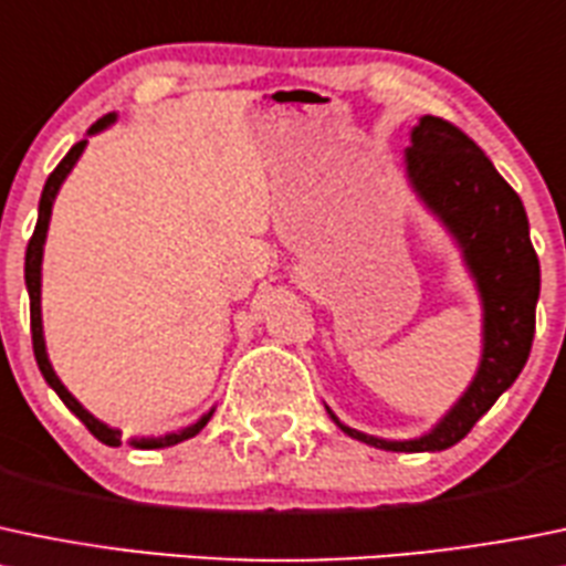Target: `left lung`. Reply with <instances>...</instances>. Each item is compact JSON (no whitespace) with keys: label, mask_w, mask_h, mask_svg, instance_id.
Wrapping results in <instances>:
<instances>
[{"label":"left lung","mask_w":566,"mask_h":566,"mask_svg":"<svg viewBox=\"0 0 566 566\" xmlns=\"http://www.w3.org/2000/svg\"><path fill=\"white\" fill-rule=\"evenodd\" d=\"M406 179L426 210L451 232L484 310L481 361L462 398L429 434L415 440H381L356 431L326 406L339 429L381 451H446L470 434L520 376L531 354L539 301V260L531 245L528 216L512 185L490 157L451 120L422 115L403 151Z\"/></svg>","instance_id":"obj_1"}]
</instances>
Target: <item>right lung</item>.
Returning <instances> with one entry per match:
<instances>
[{
    "instance_id": "1",
    "label": "right lung",
    "mask_w": 566,
    "mask_h": 566,
    "mask_svg": "<svg viewBox=\"0 0 566 566\" xmlns=\"http://www.w3.org/2000/svg\"><path fill=\"white\" fill-rule=\"evenodd\" d=\"M115 120V113H107L104 118H98L96 124L87 129V135H96V132L107 129L109 124ZM87 140H80V144L71 146L69 155L60 160V166L54 168L52 174H49L46 185H43V193H41V205H38V223H35V232H32L30 238V245H27V256H24V282H27V293H30V326H32V350H35V361L38 367H41L43 378H46L49 387L54 389V392L60 395V400H63L65 406H69L71 411H74L76 417H80L82 422H85V429L91 431L93 437H96L98 442H104V446L109 448H118L120 446V431L118 429H109L107 422H102L98 417H93L91 411L85 409V406L80 403V400L74 398V395L65 389V384L60 381L57 373H54L52 361H49V354H46V339H43V321H41V262H43V243H46V232H49V218H52V205H54V196H57L60 185L65 182V177L71 174V168L76 166V160L82 157V151H85ZM210 409L207 415H201L199 420L193 422V426H188V429L182 431H171V434H163V437H140V440H129L132 448H140V451H151V448H171L177 446V442H185L190 440V437L199 434L201 429H205L207 422H210L212 417Z\"/></svg>"
}]
</instances>
